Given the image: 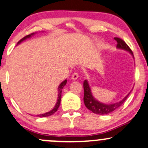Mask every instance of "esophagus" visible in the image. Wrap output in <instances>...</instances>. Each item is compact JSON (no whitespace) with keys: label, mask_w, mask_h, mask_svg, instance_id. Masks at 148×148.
<instances>
[{"label":"esophagus","mask_w":148,"mask_h":148,"mask_svg":"<svg viewBox=\"0 0 148 148\" xmlns=\"http://www.w3.org/2000/svg\"><path fill=\"white\" fill-rule=\"evenodd\" d=\"M78 78V73L77 72H75L72 75V77H71V79H73V80H76Z\"/></svg>","instance_id":"obj_1"}]
</instances>
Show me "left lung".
I'll return each mask as SVG.
<instances>
[{
  "label": "left lung",
  "mask_w": 148,
  "mask_h": 148,
  "mask_svg": "<svg viewBox=\"0 0 148 148\" xmlns=\"http://www.w3.org/2000/svg\"><path fill=\"white\" fill-rule=\"evenodd\" d=\"M114 39L117 41V48L119 49H123L127 51L130 52V53L133 55V53L132 50L130 49V47L127 46V44L123 41V39H120L119 37H114ZM83 86H84V105L86 107V108L91 111L94 114H99V115H105V114H110L111 112H114L116 109H117L119 107H121L123 105V102L126 100L127 98L128 95H130L129 93L127 95H126L122 100L116 103L112 104V105H107V104H104L102 102L98 101L95 100L94 97L93 96L91 93V88H90L89 85H88V81L84 80V83H83ZM131 92V91H130Z\"/></svg>",
  "instance_id": "left-lung-1"
}]
</instances>
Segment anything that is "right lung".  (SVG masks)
<instances>
[{"mask_svg":"<svg viewBox=\"0 0 148 148\" xmlns=\"http://www.w3.org/2000/svg\"><path fill=\"white\" fill-rule=\"evenodd\" d=\"M34 33H32V34L25 36V37H23V39H21L20 41H19L18 42V43H17V44H18V43H21L22 42V41H23L24 40H25L26 39H27V38L31 37V36L34 35ZM66 82H67V80H66V79H65V80H64V82H62L60 84V86H58V98H57V103H56V105H55V107H54V108L52 109L51 111H50V112L45 113V114H40V115H36V116H39V117H47V116H50L53 115V114H55V113L57 112V109H58L59 107H60V105L61 98H62V89H63L64 86H65L66 84Z\"/></svg>","mask_w":148,"mask_h":148,"instance_id":"1","label":"right lung"}]
</instances>
